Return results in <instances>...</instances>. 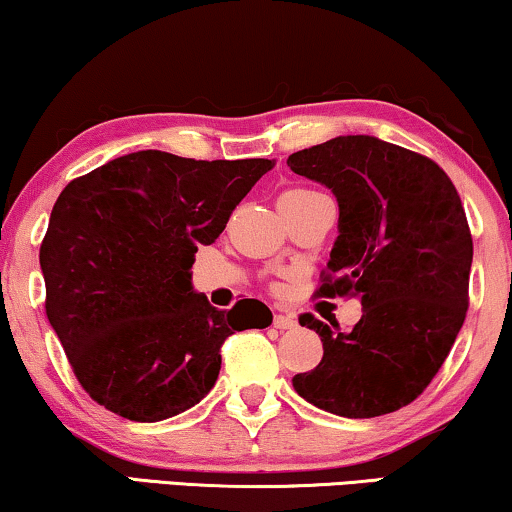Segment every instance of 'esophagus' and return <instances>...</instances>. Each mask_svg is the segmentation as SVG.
Instances as JSON below:
<instances>
[{
    "label": "esophagus",
    "mask_w": 512,
    "mask_h": 512,
    "mask_svg": "<svg viewBox=\"0 0 512 512\" xmlns=\"http://www.w3.org/2000/svg\"><path fill=\"white\" fill-rule=\"evenodd\" d=\"M273 327L280 329V331L294 329V327H297V318H294V315H287V313L276 315V318H273Z\"/></svg>",
    "instance_id": "obj_1"
}]
</instances>
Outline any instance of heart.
<instances>
[{"mask_svg":"<svg viewBox=\"0 0 512 512\" xmlns=\"http://www.w3.org/2000/svg\"><path fill=\"white\" fill-rule=\"evenodd\" d=\"M311 194H318V192H315V190H304V187H297V190H287L283 197L299 199V197H311Z\"/></svg>","mask_w":512,"mask_h":512,"instance_id":"heart-1","label":"heart"}]
</instances>
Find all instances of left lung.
<instances>
[{
	"label": "left lung",
	"mask_w": 512,
	"mask_h": 512,
	"mask_svg": "<svg viewBox=\"0 0 512 512\" xmlns=\"http://www.w3.org/2000/svg\"><path fill=\"white\" fill-rule=\"evenodd\" d=\"M294 174L327 185L338 236L318 297H357L362 320L331 331L322 362L292 378L299 397L341 417H378L427 390L464 325L473 239L462 199L429 157L376 136H336L287 157Z\"/></svg>",
	"instance_id": "1"
}]
</instances>
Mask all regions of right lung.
<instances>
[{"mask_svg": "<svg viewBox=\"0 0 512 512\" xmlns=\"http://www.w3.org/2000/svg\"><path fill=\"white\" fill-rule=\"evenodd\" d=\"M269 169L139 150L64 187L39 250L46 315L99 406L134 422L183 413L218 380L225 338L271 325L257 299L218 311L190 271Z\"/></svg>", "mask_w": 512, "mask_h": 512, "instance_id": "add662e5", "label": "right lung"}]
</instances>
